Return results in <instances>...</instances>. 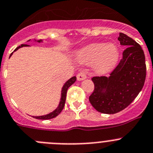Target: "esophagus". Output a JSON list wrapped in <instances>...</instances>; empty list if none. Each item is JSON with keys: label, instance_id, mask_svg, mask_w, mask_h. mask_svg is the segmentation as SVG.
Wrapping results in <instances>:
<instances>
[{"label": "esophagus", "instance_id": "obj_1", "mask_svg": "<svg viewBox=\"0 0 153 153\" xmlns=\"http://www.w3.org/2000/svg\"><path fill=\"white\" fill-rule=\"evenodd\" d=\"M87 75L85 72H80L77 75V79L78 81H83V80L86 79Z\"/></svg>", "mask_w": 153, "mask_h": 153}]
</instances>
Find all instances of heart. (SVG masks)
Returning <instances> with one entry per match:
<instances>
[{
	"label": "heart",
	"instance_id": "1",
	"mask_svg": "<svg viewBox=\"0 0 153 153\" xmlns=\"http://www.w3.org/2000/svg\"><path fill=\"white\" fill-rule=\"evenodd\" d=\"M119 56V49L114 43H93L77 51L75 57L78 63L82 65L93 63L95 72L104 74L115 67Z\"/></svg>",
	"mask_w": 153,
	"mask_h": 153
}]
</instances>
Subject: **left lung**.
<instances>
[{
	"label": "left lung",
	"instance_id": "left-lung-1",
	"mask_svg": "<svg viewBox=\"0 0 153 153\" xmlns=\"http://www.w3.org/2000/svg\"><path fill=\"white\" fill-rule=\"evenodd\" d=\"M118 40L127 47L119 64L109 77L92 78L94 90L89 100L101 113L123 110L137 97L145 82V55L140 45L123 33H120Z\"/></svg>",
	"mask_w": 153,
	"mask_h": 153
}]
</instances>
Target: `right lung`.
<instances>
[{
  "instance_id": "1",
  "label": "right lung",
  "mask_w": 153,
  "mask_h": 153,
  "mask_svg": "<svg viewBox=\"0 0 153 153\" xmlns=\"http://www.w3.org/2000/svg\"><path fill=\"white\" fill-rule=\"evenodd\" d=\"M28 41H31V40H28ZM34 41L35 42H38V43H43V40L40 39V40H34ZM29 45H28V44H21L20 46H19L18 48H16L15 49V51H13V52H15V51H16L17 50L19 49V48H23V47H28ZM13 52L12 53L10 54V57L12 56V54L13 53ZM75 81H76V77L74 76L72 77V78H71L70 79H68V81L65 82V84L63 85V86H62V91H61V97H60V100H59V105H58V106L56 108V109H54L53 112H50V113L47 114V115H40V116H33V118H37V119H42V120H48V119H51V118H55L56 116H57V115H59V113H60L61 112H62V109L64 108V105H65V98H66V93H67V90H68V88H69L70 86L72 85H73L74 83L75 82Z\"/></svg>"
}]
</instances>
